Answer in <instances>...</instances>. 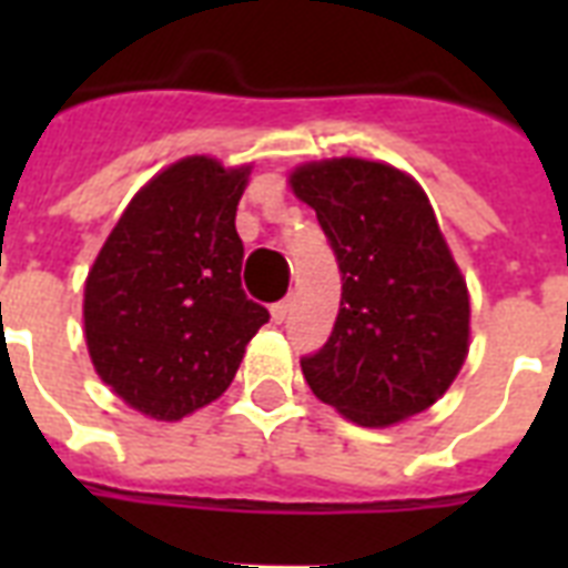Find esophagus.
Segmentation results:
<instances>
[{"label": "esophagus", "mask_w": 568, "mask_h": 568, "mask_svg": "<svg viewBox=\"0 0 568 568\" xmlns=\"http://www.w3.org/2000/svg\"><path fill=\"white\" fill-rule=\"evenodd\" d=\"M288 312H292V303L280 301V303H274V306H271V318H274L276 324H283V321L288 318Z\"/></svg>", "instance_id": "1"}]
</instances>
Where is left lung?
I'll use <instances>...</instances> for the list:
<instances>
[{
    "mask_svg": "<svg viewBox=\"0 0 568 568\" xmlns=\"http://www.w3.org/2000/svg\"><path fill=\"white\" fill-rule=\"evenodd\" d=\"M288 182L342 271L327 345L301 359L315 397L363 427L433 406L466 363L471 310L422 185L365 159L301 164Z\"/></svg>",
    "mask_w": 568,
    "mask_h": 568,
    "instance_id": "1",
    "label": "left lung"
}]
</instances>
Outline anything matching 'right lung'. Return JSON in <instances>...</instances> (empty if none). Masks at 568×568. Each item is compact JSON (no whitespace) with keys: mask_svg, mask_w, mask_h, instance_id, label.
<instances>
[{"mask_svg":"<svg viewBox=\"0 0 568 568\" xmlns=\"http://www.w3.org/2000/svg\"><path fill=\"white\" fill-rule=\"evenodd\" d=\"M250 164L189 155L132 196L84 280V342L132 409L180 422L230 388L267 310L241 288Z\"/></svg>","mask_w":568,"mask_h":568,"instance_id":"1","label":"right lung"}]
</instances>
